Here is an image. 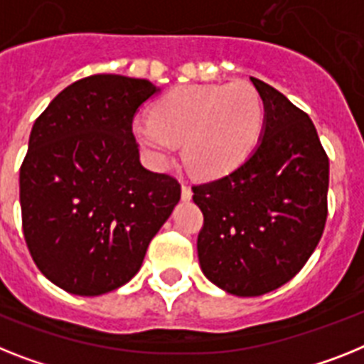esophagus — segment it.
I'll list each match as a JSON object with an SVG mask.
<instances>
[{"instance_id": "obj_1", "label": "esophagus", "mask_w": 364, "mask_h": 364, "mask_svg": "<svg viewBox=\"0 0 364 364\" xmlns=\"http://www.w3.org/2000/svg\"><path fill=\"white\" fill-rule=\"evenodd\" d=\"M181 198L183 200H191L192 198V188L188 187L187 183H183L181 185Z\"/></svg>"}]
</instances>
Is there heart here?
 I'll return each instance as SVG.
<instances>
[{"mask_svg": "<svg viewBox=\"0 0 364 364\" xmlns=\"http://www.w3.org/2000/svg\"><path fill=\"white\" fill-rule=\"evenodd\" d=\"M264 105L250 83L185 85L154 105L151 116L133 122V135L149 163L166 166L183 144V159L201 179L231 173L257 146Z\"/></svg>", "mask_w": 364, "mask_h": 364, "instance_id": "heart-1", "label": "heart"}]
</instances>
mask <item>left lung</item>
<instances>
[{
    "instance_id": "1",
    "label": "left lung",
    "mask_w": 364,
    "mask_h": 364,
    "mask_svg": "<svg viewBox=\"0 0 364 364\" xmlns=\"http://www.w3.org/2000/svg\"><path fill=\"white\" fill-rule=\"evenodd\" d=\"M252 79L264 105L257 148L228 176L192 187L203 213L198 259L235 296L276 291L304 268L328 218L329 159L311 118Z\"/></svg>"
}]
</instances>
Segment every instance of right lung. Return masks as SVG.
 I'll return each instance as SVG.
<instances>
[{"label": "right lung", "instance_id": "obj_1", "mask_svg": "<svg viewBox=\"0 0 364 364\" xmlns=\"http://www.w3.org/2000/svg\"><path fill=\"white\" fill-rule=\"evenodd\" d=\"M161 88L148 79H79L36 118L20 168L21 225L38 270L63 291L125 285L172 215L181 185L140 164L133 118Z\"/></svg>", "mask_w": 364, "mask_h": 364}]
</instances>
